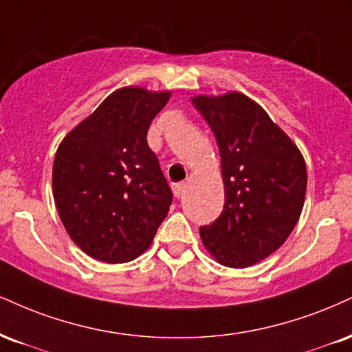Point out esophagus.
I'll list each match as a JSON object with an SVG mask.
<instances>
[{"label":"esophagus","instance_id":"esophagus-1","mask_svg":"<svg viewBox=\"0 0 352 352\" xmlns=\"http://www.w3.org/2000/svg\"><path fill=\"white\" fill-rule=\"evenodd\" d=\"M172 190H173V195H175L177 198H180V197H184L185 190H187V185H185V184H173Z\"/></svg>","mask_w":352,"mask_h":352}]
</instances>
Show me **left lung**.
Here are the masks:
<instances>
[{
  "instance_id": "8db88e82",
  "label": "left lung",
  "mask_w": 352,
  "mask_h": 352,
  "mask_svg": "<svg viewBox=\"0 0 352 352\" xmlns=\"http://www.w3.org/2000/svg\"><path fill=\"white\" fill-rule=\"evenodd\" d=\"M192 101L217 138L224 180L223 211L200 228L201 241L219 264L249 267L294 231L307 192L305 160L248 96L228 93Z\"/></svg>"
}]
</instances>
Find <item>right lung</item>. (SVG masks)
<instances>
[{
  "mask_svg": "<svg viewBox=\"0 0 352 352\" xmlns=\"http://www.w3.org/2000/svg\"><path fill=\"white\" fill-rule=\"evenodd\" d=\"M168 98L167 91L121 88L58 146L52 170L58 217L93 259H134L167 217L172 190L147 131Z\"/></svg>",
  "mask_w": 352,
  "mask_h": 352,
  "instance_id": "add662e5",
  "label": "right lung"
}]
</instances>
